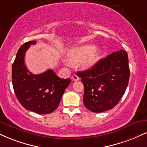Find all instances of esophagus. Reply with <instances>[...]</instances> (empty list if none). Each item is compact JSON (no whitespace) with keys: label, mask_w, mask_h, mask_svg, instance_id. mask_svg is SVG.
Wrapping results in <instances>:
<instances>
[{"label":"esophagus","mask_w":147,"mask_h":147,"mask_svg":"<svg viewBox=\"0 0 147 147\" xmlns=\"http://www.w3.org/2000/svg\"><path fill=\"white\" fill-rule=\"evenodd\" d=\"M72 80H73V81H79V79H79V77L77 75H72Z\"/></svg>","instance_id":"obj_1"}]
</instances>
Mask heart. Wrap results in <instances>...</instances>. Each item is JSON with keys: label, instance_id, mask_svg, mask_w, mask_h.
Listing matches in <instances>:
<instances>
[{"label": "heart", "instance_id": "heart-1", "mask_svg": "<svg viewBox=\"0 0 147 147\" xmlns=\"http://www.w3.org/2000/svg\"><path fill=\"white\" fill-rule=\"evenodd\" d=\"M94 45H84L72 47L67 53L70 61H81V67L85 70H89L98 62L100 55V51L95 49ZM68 63V61H66Z\"/></svg>", "mask_w": 147, "mask_h": 147}]
</instances>
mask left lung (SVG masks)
Segmentation results:
<instances>
[{
    "instance_id": "obj_1",
    "label": "left lung",
    "mask_w": 147,
    "mask_h": 147,
    "mask_svg": "<svg viewBox=\"0 0 147 147\" xmlns=\"http://www.w3.org/2000/svg\"><path fill=\"white\" fill-rule=\"evenodd\" d=\"M129 75L128 55L124 50L100 59L89 70L77 72L84 86L85 107L95 113L114 107L124 95Z\"/></svg>"
}]
</instances>
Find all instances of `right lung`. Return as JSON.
Returning a JSON list of instances; mask_svg holds the SVG:
<instances>
[{"instance_id":"right-lung-1","label":"right lung","mask_w":147,"mask_h":147,"mask_svg":"<svg viewBox=\"0 0 147 147\" xmlns=\"http://www.w3.org/2000/svg\"><path fill=\"white\" fill-rule=\"evenodd\" d=\"M36 41L23 44L18 51L12 66V84L20 104L27 110L39 114H50L57 108L70 79H61L53 70L33 75L24 63L26 51Z\"/></svg>"}]
</instances>
